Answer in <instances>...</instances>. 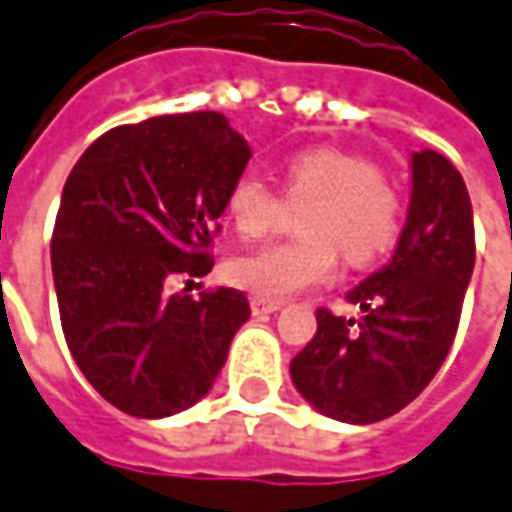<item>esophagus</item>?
Instances as JSON below:
<instances>
[{"mask_svg": "<svg viewBox=\"0 0 512 512\" xmlns=\"http://www.w3.org/2000/svg\"><path fill=\"white\" fill-rule=\"evenodd\" d=\"M281 307H284V304H281V301H273V298H250V310H253V315H267V312H276L281 310Z\"/></svg>", "mask_w": 512, "mask_h": 512, "instance_id": "34e87169", "label": "esophagus"}]
</instances>
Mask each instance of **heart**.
Instances as JSON below:
<instances>
[{
    "mask_svg": "<svg viewBox=\"0 0 512 512\" xmlns=\"http://www.w3.org/2000/svg\"><path fill=\"white\" fill-rule=\"evenodd\" d=\"M284 194L293 202L310 200L298 216L304 236L250 250L228 264L233 284L253 296L281 301L327 284L338 267V250L346 262L363 267L377 262L400 233L397 191L375 163L358 154L298 152L284 166ZM225 211L245 239H262L279 222L281 197L262 174L245 171L233 180Z\"/></svg>",
    "mask_w": 512,
    "mask_h": 512,
    "instance_id": "1",
    "label": "heart"
}]
</instances>
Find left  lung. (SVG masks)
<instances>
[{"mask_svg":"<svg viewBox=\"0 0 512 512\" xmlns=\"http://www.w3.org/2000/svg\"><path fill=\"white\" fill-rule=\"evenodd\" d=\"M411 205L392 262L349 293L360 321L315 310L318 332L290 363L301 397L332 420L369 425L406 408L454 344L473 273V208L440 152L411 154Z\"/></svg>","mask_w":512,"mask_h":512,"instance_id":"8db88e82","label":"left lung"}]
</instances>
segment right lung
I'll use <instances>...</instances> for the list:
<instances>
[{
    "label": "right lung",
    "instance_id": "obj_1",
    "mask_svg": "<svg viewBox=\"0 0 512 512\" xmlns=\"http://www.w3.org/2000/svg\"><path fill=\"white\" fill-rule=\"evenodd\" d=\"M250 146L219 112L115 126L72 166L53 228L61 329L92 389L160 420L211 392L245 293L168 296L174 276H205L211 242Z\"/></svg>",
    "mask_w": 512,
    "mask_h": 512
}]
</instances>
